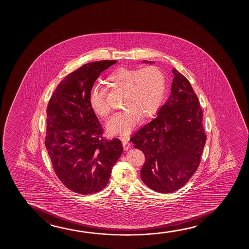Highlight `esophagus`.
<instances>
[{
    "label": "esophagus",
    "instance_id": "1",
    "mask_svg": "<svg viewBox=\"0 0 249 249\" xmlns=\"http://www.w3.org/2000/svg\"><path fill=\"white\" fill-rule=\"evenodd\" d=\"M120 139L123 141V149L125 150H128L130 148V143L128 142V140H126V138H123V137H121Z\"/></svg>",
    "mask_w": 249,
    "mask_h": 249
}]
</instances>
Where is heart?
<instances>
[{"mask_svg":"<svg viewBox=\"0 0 249 249\" xmlns=\"http://www.w3.org/2000/svg\"><path fill=\"white\" fill-rule=\"evenodd\" d=\"M107 83L113 89L125 92L124 109L110 118L108 130L116 135H127L140 116L148 118L159 108L166 89V76L163 71L155 65L145 68L122 67L109 74ZM105 94V89L99 87H93L89 94L90 106L102 118L109 114Z\"/></svg>","mask_w":249,"mask_h":249,"instance_id":"obj_1","label":"heart"}]
</instances>
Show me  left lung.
Here are the masks:
<instances>
[{"instance_id": "left-lung-1", "label": "left lung", "mask_w": 249, "mask_h": 249, "mask_svg": "<svg viewBox=\"0 0 249 249\" xmlns=\"http://www.w3.org/2000/svg\"><path fill=\"white\" fill-rule=\"evenodd\" d=\"M173 74L167 102L130 139L145 157L142 180L160 193L174 192L187 183L200 165L207 140L197 96L184 75L175 68Z\"/></svg>"}]
</instances>
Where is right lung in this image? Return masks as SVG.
<instances>
[{"label": "right lung", "mask_w": 249, "mask_h": 249, "mask_svg": "<svg viewBox=\"0 0 249 249\" xmlns=\"http://www.w3.org/2000/svg\"><path fill=\"white\" fill-rule=\"evenodd\" d=\"M116 62L82 65L62 80L48 102L45 146L58 179L80 195L93 194L106 187L123 153L121 140H106L103 135L89 103L96 80Z\"/></svg>", "instance_id": "obj_1"}]
</instances>
